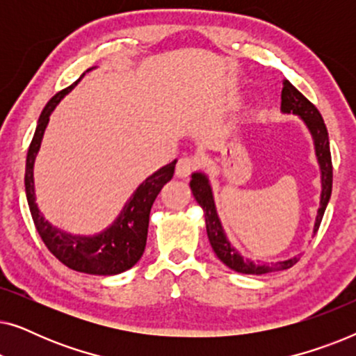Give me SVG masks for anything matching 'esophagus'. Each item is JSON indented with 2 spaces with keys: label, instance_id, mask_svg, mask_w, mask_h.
Segmentation results:
<instances>
[{
  "label": "esophagus",
  "instance_id": "34e87169",
  "mask_svg": "<svg viewBox=\"0 0 356 356\" xmlns=\"http://www.w3.org/2000/svg\"><path fill=\"white\" fill-rule=\"evenodd\" d=\"M194 168H196V162H194V159L183 157V159L178 160L175 175H177L178 178H188L189 175L194 172Z\"/></svg>",
  "mask_w": 356,
  "mask_h": 356
}]
</instances>
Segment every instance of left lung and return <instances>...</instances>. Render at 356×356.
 Returning a JSON list of instances; mask_svg holds the SVG:
<instances>
[{"label":"left lung","instance_id":"1","mask_svg":"<svg viewBox=\"0 0 356 356\" xmlns=\"http://www.w3.org/2000/svg\"><path fill=\"white\" fill-rule=\"evenodd\" d=\"M282 113L286 115H296L305 121L306 128L309 129L311 136L314 140V150L316 157H318V163L321 168V202L318 209V216H316L314 222V230L316 235L318 228L323 220V216L327 207V202L330 199V193H332V159H330V147H329V134L327 128H325L323 116H321L319 110L301 94V92L290 84L289 81H284V89H282V105H280ZM191 186L193 196L196 199L199 206L202 207L204 217H206V230L209 241L213 252H216L218 259H220L227 267H230L235 272L240 274H251V275H261V274H269V272L275 270H285L290 269L291 266H295L298 262L300 257L293 256L286 261H279L274 264H259V262H252L250 259H245L235 248L232 246V243L228 241V238L223 232L220 218L217 216L216 202H213L212 196V188L209 183V178L201 172H196L191 175Z\"/></svg>","mask_w":356,"mask_h":356}]
</instances>
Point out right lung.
<instances>
[{
  "mask_svg": "<svg viewBox=\"0 0 356 356\" xmlns=\"http://www.w3.org/2000/svg\"><path fill=\"white\" fill-rule=\"evenodd\" d=\"M90 71V70H87ZM84 76V74H82ZM77 82L58 92L43 108L40 118H38L35 134L27 152L26 162V194L29 209H31L33 223L38 235L50 250L58 261L63 262L72 270L84 272L92 275H116L128 270L140 259L145 250L149 228V213L152 204L162 188L172 179L175 173V165H165L157 172L145 178L139 184L129 201L124 204L123 211L111 225L99 235L81 236L71 235L53 227L50 222L45 220L38 211L35 202V189H33V162H35L37 152L40 149L43 133L50 121V115L56 105L60 104L63 97L74 89Z\"/></svg>",
  "mask_w": 356,
  "mask_h": 356,
  "instance_id": "add662e5",
  "label": "right lung"
}]
</instances>
